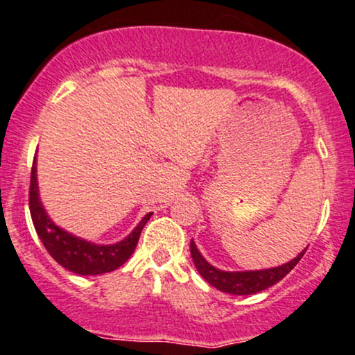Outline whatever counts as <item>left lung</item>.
<instances>
[{
  "mask_svg": "<svg viewBox=\"0 0 355 355\" xmlns=\"http://www.w3.org/2000/svg\"><path fill=\"white\" fill-rule=\"evenodd\" d=\"M302 251L295 259L287 262L284 266H279L274 269H264V270H245V272H226V270H219L207 262L201 256V252L196 248L194 241H191V256H193L196 269L199 274L206 279L207 282L216 289L223 291L227 294L236 295H251L261 291L268 289V287L277 284L281 279H284L287 274L295 268L301 257L304 256Z\"/></svg>",
  "mask_w": 355,
  "mask_h": 355,
  "instance_id": "1",
  "label": "left lung"
}]
</instances>
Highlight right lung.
<instances>
[{"instance_id":"add662e5","label":"right lung","mask_w":355,"mask_h":355,"mask_svg":"<svg viewBox=\"0 0 355 355\" xmlns=\"http://www.w3.org/2000/svg\"><path fill=\"white\" fill-rule=\"evenodd\" d=\"M29 212H31L33 224H35L37 236H40L46 251L51 254L53 259L62 268L71 270V272L81 274V276L111 272V270L123 266L135 252L141 231L153 216V212L146 214L126 239L112 245H96L79 239V237H74L73 234H68L48 218L43 206H41L40 198H37L36 159L33 161L31 181H29Z\"/></svg>"}]
</instances>
